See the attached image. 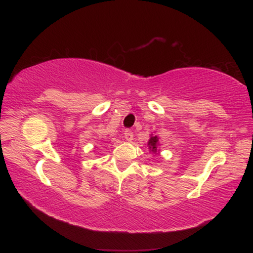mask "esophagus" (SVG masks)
Wrapping results in <instances>:
<instances>
[{
	"label": "esophagus",
	"instance_id": "esophagus-1",
	"mask_svg": "<svg viewBox=\"0 0 253 253\" xmlns=\"http://www.w3.org/2000/svg\"><path fill=\"white\" fill-rule=\"evenodd\" d=\"M124 137H125V139L127 142H131L132 140V137H134V134H132V131L129 129H126L124 131Z\"/></svg>",
	"mask_w": 253,
	"mask_h": 253
}]
</instances>
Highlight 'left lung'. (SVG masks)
I'll return each instance as SVG.
<instances>
[{
	"label": "left lung",
	"instance_id": "left-lung-1",
	"mask_svg": "<svg viewBox=\"0 0 253 253\" xmlns=\"http://www.w3.org/2000/svg\"><path fill=\"white\" fill-rule=\"evenodd\" d=\"M158 145H160V143H158V137L155 136V135H152L151 138H149V140H148V148H149V151H151L154 154H156L157 153Z\"/></svg>",
	"mask_w": 253,
	"mask_h": 253
}]
</instances>
